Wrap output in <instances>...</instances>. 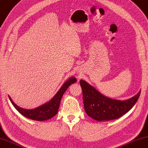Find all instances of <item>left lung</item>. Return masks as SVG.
<instances>
[{
  "label": "left lung",
  "mask_w": 148,
  "mask_h": 148,
  "mask_svg": "<svg viewBox=\"0 0 148 148\" xmlns=\"http://www.w3.org/2000/svg\"><path fill=\"white\" fill-rule=\"evenodd\" d=\"M86 113L97 121L116 119L132 109L138 100L141 90L127 100L111 99L101 94L84 80H80Z\"/></svg>",
  "instance_id": "8db88e82"
}]
</instances>
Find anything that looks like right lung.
<instances>
[{"label": "right lung", "mask_w": 148, "mask_h": 148, "mask_svg": "<svg viewBox=\"0 0 148 148\" xmlns=\"http://www.w3.org/2000/svg\"><path fill=\"white\" fill-rule=\"evenodd\" d=\"M76 78L74 76L70 78L66 81L62 85L60 90L58 91L55 96L47 103L43 105L39 106L38 107L32 109H26L18 107L15 103L12 101L11 97H9V99L11 101L12 105L14 108L21 114L22 115L25 117L30 119L39 121H43L48 120L49 119L52 118L58 113V109H59L60 101H61L62 96L64 95V92L67 90V88L70 85L74 84L76 82Z\"/></svg>", "instance_id": "1"}]
</instances>
